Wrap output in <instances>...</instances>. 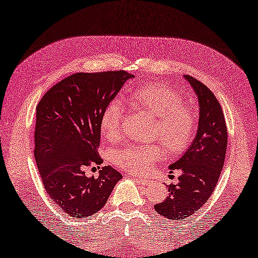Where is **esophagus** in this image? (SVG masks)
I'll return each mask as SVG.
<instances>
[{
  "label": "esophagus",
  "mask_w": 258,
  "mask_h": 258,
  "mask_svg": "<svg viewBox=\"0 0 258 258\" xmlns=\"http://www.w3.org/2000/svg\"><path fill=\"white\" fill-rule=\"evenodd\" d=\"M132 178H134L135 180H136V181H137L138 183L143 184V186H147V184H150V180H147V179L139 178V177H135V175H132Z\"/></svg>",
  "instance_id": "esophagus-1"
}]
</instances>
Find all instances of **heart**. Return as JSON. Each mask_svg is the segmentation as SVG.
Listing matches in <instances>:
<instances>
[{"mask_svg": "<svg viewBox=\"0 0 258 258\" xmlns=\"http://www.w3.org/2000/svg\"><path fill=\"white\" fill-rule=\"evenodd\" d=\"M126 102L132 107L155 116L152 135L162 141L168 154L178 155L191 145L197 126L196 116L178 90L163 84H145L133 89ZM122 116L123 107L117 101L108 102L103 108L99 128L108 141L119 139ZM162 155L160 144H134L113 152L111 161L130 173L144 174Z\"/></svg>", "mask_w": 258, "mask_h": 258, "instance_id": "b5f03b06", "label": "heart"}]
</instances>
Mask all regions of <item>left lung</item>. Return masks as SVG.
Listing matches in <instances>:
<instances>
[{
  "instance_id": "obj_1",
  "label": "left lung",
  "mask_w": 258,
  "mask_h": 258,
  "mask_svg": "<svg viewBox=\"0 0 258 258\" xmlns=\"http://www.w3.org/2000/svg\"><path fill=\"white\" fill-rule=\"evenodd\" d=\"M200 102V124L188 151L169 168L181 172L177 184H168V197L154 206L170 220L183 221L209 201L224 164L228 129L224 113L215 95L200 80L184 76Z\"/></svg>"
}]
</instances>
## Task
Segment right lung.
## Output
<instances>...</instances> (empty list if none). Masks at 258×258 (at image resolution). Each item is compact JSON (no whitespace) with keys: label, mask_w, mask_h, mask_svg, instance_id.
Masks as SVG:
<instances>
[{"label":"right lung","mask_w":258,"mask_h":258,"mask_svg":"<svg viewBox=\"0 0 258 258\" xmlns=\"http://www.w3.org/2000/svg\"><path fill=\"white\" fill-rule=\"evenodd\" d=\"M133 77L124 70L78 72L54 85L37 104L36 164L49 198L72 218L97 213L122 179L110 165L97 178L87 177L85 170L102 164L101 113Z\"/></svg>","instance_id":"right-lung-1"}]
</instances>
